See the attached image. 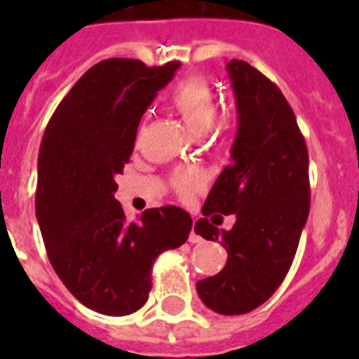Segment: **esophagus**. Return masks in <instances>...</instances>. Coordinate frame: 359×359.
I'll return each mask as SVG.
<instances>
[{"label":"esophagus","mask_w":359,"mask_h":359,"mask_svg":"<svg viewBox=\"0 0 359 359\" xmlns=\"http://www.w3.org/2000/svg\"><path fill=\"white\" fill-rule=\"evenodd\" d=\"M194 227H196V224H194ZM194 227H191V233H190V238H188V240H190V242H191V244H199V242H201V236H199V235H197V233H196V229H194Z\"/></svg>","instance_id":"1"}]
</instances>
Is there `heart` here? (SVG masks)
Here are the masks:
<instances>
[{"instance_id":"1","label":"heart","mask_w":359,"mask_h":359,"mask_svg":"<svg viewBox=\"0 0 359 359\" xmlns=\"http://www.w3.org/2000/svg\"><path fill=\"white\" fill-rule=\"evenodd\" d=\"M171 106L177 114L184 119L196 134L210 132L216 124V111L218 100L214 95L212 86L203 76H188L180 80L171 91ZM201 175L194 169H180L173 177V186L180 197H190L196 190L201 188Z\"/></svg>"}]
</instances>
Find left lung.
<instances>
[{"label": "left lung", "instance_id": "left-lung-1", "mask_svg": "<svg viewBox=\"0 0 359 359\" xmlns=\"http://www.w3.org/2000/svg\"><path fill=\"white\" fill-rule=\"evenodd\" d=\"M238 130L231 163L203 205V216L235 214L231 231L207 218L196 233L219 240L227 264L197 281L203 304L219 315H244L283 283L309 216V156L294 111L276 83L250 63H227ZM222 218V216H219Z\"/></svg>", "mask_w": 359, "mask_h": 359}]
</instances>
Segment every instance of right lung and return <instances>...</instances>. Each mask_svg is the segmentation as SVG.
I'll list each match as a JSON object with an SVG mask.
<instances>
[{"label": "right lung", "instance_id": "1", "mask_svg": "<svg viewBox=\"0 0 359 359\" xmlns=\"http://www.w3.org/2000/svg\"><path fill=\"white\" fill-rule=\"evenodd\" d=\"M179 67L100 61L76 81L42 135L35 212L48 259L83 306L109 317L145 304L156 257L191 231L190 214L173 205L128 222L114 196L141 115Z\"/></svg>", "mask_w": 359, "mask_h": 359}]
</instances>
